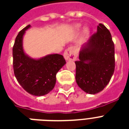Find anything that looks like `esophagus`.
<instances>
[{"instance_id":"1","label":"esophagus","mask_w":129,"mask_h":129,"mask_svg":"<svg viewBox=\"0 0 129 129\" xmlns=\"http://www.w3.org/2000/svg\"><path fill=\"white\" fill-rule=\"evenodd\" d=\"M63 57L67 61H74L77 57V53H76L74 48L71 47L66 49L63 53Z\"/></svg>"}]
</instances>
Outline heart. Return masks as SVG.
<instances>
[{
    "label": "heart",
    "mask_w": 129,
    "mask_h": 129,
    "mask_svg": "<svg viewBox=\"0 0 129 129\" xmlns=\"http://www.w3.org/2000/svg\"><path fill=\"white\" fill-rule=\"evenodd\" d=\"M81 28H82V25L80 24H76V25H75V29L76 31L80 30ZM84 33L85 35H88V33H89V29H88V27H85L84 29Z\"/></svg>",
    "instance_id": "b5f03b06"
}]
</instances>
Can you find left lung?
<instances>
[{"label":"left lung","instance_id":"1","mask_svg":"<svg viewBox=\"0 0 129 129\" xmlns=\"http://www.w3.org/2000/svg\"><path fill=\"white\" fill-rule=\"evenodd\" d=\"M75 63L77 84L86 93L97 94L107 86L114 72V45L104 25L82 46Z\"/></svg>","mask_w":129,"mask_h":129}]
</instances>
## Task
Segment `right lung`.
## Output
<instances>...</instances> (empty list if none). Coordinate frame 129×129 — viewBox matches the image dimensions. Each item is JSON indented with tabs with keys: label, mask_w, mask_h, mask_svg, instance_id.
Returning a JSON list of instances; mask_svg holds the SVG:
<instances>
[{
	"label": "right lung",
	"mask_w": 129,
	"mask_h": 129,
	"mask_svg": "<svg viewBox=\"0 0 129 129\" xmlns=\"http://www.w3.org/2000/svg\"><path fill=\"white\" fill-rule=\"evenodd\" d=\"M31 27L27 25L16 37L13 48V69L18 82L33 96L48 94L56 83V74L66 62L59 54H49L38 59L32 58L23 49V37Z\"/></svg>",
	"instance_id": "1"
}]
</instances>
